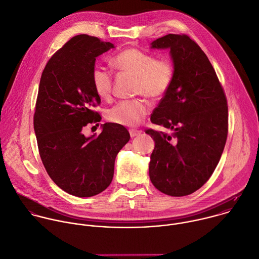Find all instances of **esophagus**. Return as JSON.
Wrapping results in <instances>:
<instances>
[{"instance_id":"obj_1","label":"esophagus","mask_w":259,"mask_h":259,"mask_svg":"<svg viewBox=\"0 0 259 259\" xmlns=\"http://www.w3.org/2000/svg\"><path fill=\"white\" fill-rule=\"evenodd\" d=\"M141 134H142V131H140V130H135V128L130 130V135H131L132 138H135V137H137V136H140Z\"/></svg>"}]
</instances>
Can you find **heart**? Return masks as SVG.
<instances>
[{
  "mask_svg": "<svg viewBox=\"0 0 259 259\" xmlns=\"http://www.w3.org/2000/svg\"><path fill=\"white\" fill-rule=\"evenodd\" d=\"M114 67L123 74L134 76L135 94L159 101L170 91L175 78V65L169 58H158L150 53L131 48L118 53L112 60ZM91 81L96 94L108 100L112 95V74L96 65L92 69ZM150 104L144 98L117 103L107 111V119L124 126H136L150 112Z\"/></svg>",
  "mask_w": 259,
  "mask_h": 259,
  "instance_id": "b5f03b06",
  "label": "heart"
}]
</instances>
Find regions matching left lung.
Returning <instances> with one entry per match:
<instances>
[{"label": "left lung", "mask_w": 259, "mask_h": 259, "mask_svg": "<svg viewBox=\"0 0 259 259\" xmlns=\"http://www.w3.org/2000/svg\"><path fill=\"white\" fill-rule=\"evenodd\" d=\"M152 49H169L175 78L151 115L172 135L146 131L155 141L150 179L161 192L184 196L199 189L213 173L228 136L224 89L205 54L186 34H168Z\"/></svg>", "instance_id": "left-lung-1"}]
</instances>
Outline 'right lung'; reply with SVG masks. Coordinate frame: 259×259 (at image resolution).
<instances>
[{
  "label": "right lung",
  "mask_w": 259,
  "mask_h": 259,
  "mask_svg": "<svg viewBox=\"0 0 259 259\" xmlns=\"http://www.w3.org/2000/svg\"><path fill=\"white\" fill-rule=\"evenodd\" d=\"M113 48L95 36H74L49 60L40 78L33 117L39 155L53 181L79 197L109 186L116 155L131 138L112 122L104 123L98 137L84 136L87 125L101 120L92 69L96 58Z\"/></svg>",
  "instance_id": "obj_1"
}]
</instances>
